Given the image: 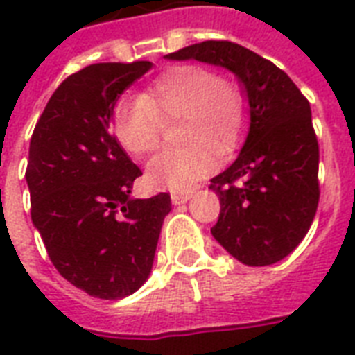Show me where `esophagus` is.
<instances>
[{
  "instance_id": "esophagus-1",
  "label": "esophagus",
  "mask_w": 355,
  "mask_h": 355,
  "mask_svg": "<svg viewBox=\"0 0 355 355\" xmlns=\"http://www.w3.org/2000/svg\"><path fill=\"white\" fill-rule=\"evenodd\" d=\"M191 197H193V191H191V189H189V191H173L171 193L173 205H184V202H188Z\"/></svg>"
}]
</instances>
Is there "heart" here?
<instances>
[{"label": "heart", "mask_w": 355, "mask_h": 355, "mask_svg": "<svg viewBox=\"0 0 355 355\" xmlns=\"http://www.w3.org/2000/svg\"><path fill=\"white\" fill-rule=\"evenodd\" d=\"M178 123L182 147L164 150L147 164L153 188L184 191L239 147L248 123V99L232 77L202 64H178L156 77L138 97L118 103L114 136L130 156H145L160 145L164 123Z\"/></svg>", "instance_id": "heart-1"}]
</instances>
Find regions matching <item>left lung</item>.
<instances>
[{
	"label": "left lung",
	"instance_id": "1",
	"mask_svg": "<svg viewBox=\"0 0 355 355\" xmlns=\"http://www.w3.org/2000/svg\"><path fill=\"white\" fill-rule=\"evenodd\" d=\"M167 58L216 64L241 80L250 128L237 160L211 178L221 202L211 236L250 267L280 261L308 234L319 206V141L309 101L286 71L234 42H200Z\"/></svg>",
	"mask_w": 355,
	"mask_h": 355
}]
</instances>
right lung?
<instances>
[{"label":"right lung","instance_id":"obj_1","mask_svg":"<svg viewBox=\"0 0 355 355\" xmlns=\"http://www.w3.org/2000/svg\"><path fill=\"white\" fill-rule=\"evenodd\" d=\"M150 68L101 62L58 85L31 136V219L60 275L96 298L118 300L153 267L169 193L130 199L141 175L110 132L114 103Z\"/></svg>","mask_w":355,"mask_h":355}]
</instances>
